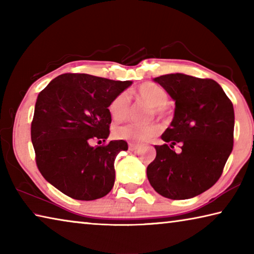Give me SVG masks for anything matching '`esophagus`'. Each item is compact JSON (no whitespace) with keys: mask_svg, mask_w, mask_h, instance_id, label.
Returning <instances> with one entry per match:
<instances>
[{"mask_svg":"<svg viewBox=\"0 0 254 254\" xmlns=\"http://www.w3.org/2000/svg\"><path fill=\"white\" fill-rule=\"evenodd\" d=\"M140 145L139 144H134V143H128V149L131 150V151H134V150L139 149Z\"/></svg>","mask_w":254,"mask_h":254,"instance_id":"esophagus-1","label":"esophagus"}]
</instances>
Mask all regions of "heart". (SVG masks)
Here are the masks:
<instances>
[{
  "instance_id": "1",
  "label": "heart",
  "mask_w": 254,
  "mask_h": 254,
  "mask_svg": "<svg viewBox=\"0 0 254 254\" xmlns=\"http://www.w3.org/2000/svg\"><path fill=\"white\" fill-rule=\"evenodd\" d=\"M136 94L150 106L153 107L154 113L162 115L166 111V104L168 102V94L161 86L154 83H143L136 89ZM128 101L127 93L123 92L115 96L109 105V112L111 117L115 121H123L128 114ZM158 133V127L156 124H136L127 123L124 126L117 127L114 134L119 139L128 141L132 143L145 142Z\"/></svg>"
}]
</instances>
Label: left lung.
<instances>
[{"label":"left lung","instance_id":"left-lung-1","mask_svg":"<svg viewBox=\"0 0 254 254\" xmlns=\"http://www.w3.org/2000/svg\"><path fill=\"white\" fill-rule=\"evenodd\" d=\"M175 101V114L154 145L156 159L147 168L149 183L169 199H188L209 189L221 177L233 149L234 109L213 79L168 74L153 79ZM179 144L182 151L172 149Z\"/></svg>","mask_w":254,"mask_h":254}]
</instances>
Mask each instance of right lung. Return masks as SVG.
I'll return each instance as SVG.
<instances>
[{"mask_svg":"<svg viewBox=\"0 0 254 254\" xmlns=\"http://www.w3.org/2000/svg\"><path fill=\"white\" fill-rule=\"evenodd\" d=\"M132 85L87 74L56 77L38 95L31 141L38 169L49 184L78 200H94L114 186V160L123 140L92 147L110 135L109 105Z\"/></svg>","mask_w":254,"mask_h":254,"instance_id":"add662e5","label":"right lung"}]
</instances>
